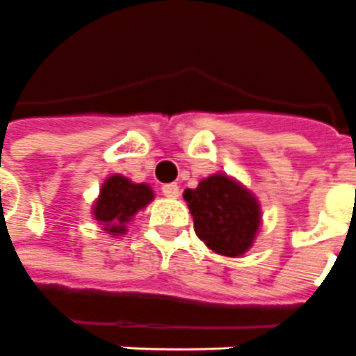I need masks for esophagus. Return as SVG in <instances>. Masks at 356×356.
<instances>
[{
    "instance_id": "1",
    "label": "esophagus",
    "mask_w": 356,
    "mask_h": 356,
    "mask_svg": "<svg viewBox=\"0 0 356 356\" xmlns=\"http://www.w3.org/2000/svg\"><path fill=\"white\" fill-rule=\"evenodd\" d=\"M163 195L170 199L178 197V195H180V188H178V184H165V186H163Z\"/></svg>"
}]
</instances>
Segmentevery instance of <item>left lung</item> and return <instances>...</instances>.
Wrapping results in <instances>:
<instances>
[{
	"instance_id": "left-lung-1",
	"label": "left lung",
	"mask_w": 356,
	"mask_h": 356,
	"mask_svg": "<svg viewBox=\"0 0 356 356\" xmlns=\"http://www.w3.org/2000/svg\"><path fill=\"white\" fill-rule=\"evenodd\" d=\"M193 228L209 249L224 257H241L253 245L261 226L259 201L245 186L226 174L203 178L195 190L184 191Z\"/></svg>"
}]
</instances>
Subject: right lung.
<instances>
[{"label": "right lung", "mask_w": 356, "mask_h": 356, "mask_svg": "<svg viewBox=\"0 0 356 356\" xmlns=\"http://www.w3.org/2000/svg\"><path fill=\"white\" fill-rule=\"evenodd\" d=\"M153 201V190L147 184H134L130 178L113 174L102 186L99 197L93 203V218L111 236L126 234V224L138 211Z\"/></svg>", "instance_id": "obj_1"}]
</instances>
